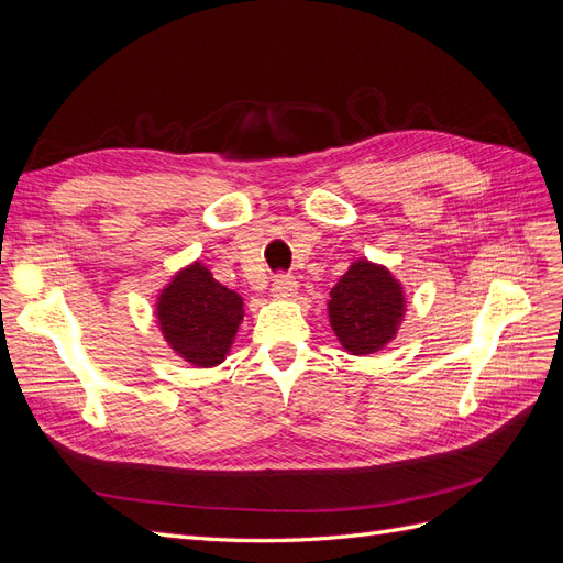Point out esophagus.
I'll return each mask as SVG.
<instances>
[{
    "label": "esophagus",
    "instance_id": "34e87169",
    "mask_svg": "<svg viewBox=\"0 0 563 563\" xmlns=\"http://www.w3.org/2000/svg\"><path fill=\"white\" fill-rule=\"evenodd\" d=\"M298 291V282L291 275H277L275 282H272V296L275 298H294Z\"/></svg>",
    "mask_w": 563,
    "mask_h": 563
}]
</instances>
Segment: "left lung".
<instances>
[{
    "label": "left lung",
    "instance_id": "obj_1",
    "mask_svg": "<svg viewBox=\"0 0 563 563\" xmlns=\"http://www.w3.org/2000/svg\"><path fill=\"white\" fill-rule=\"evenodd\" d=\"M406 312L404 288L391 272L356 261L331 288L329 321L345 352L366 356L395 340Z\"/></svg>",
    "mask_w": 563,
    "mask_h": 563
}]
</instances>
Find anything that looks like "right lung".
<instances>
[{"instance_id":"obj_1","label":"right lung","mask_w":563,"mask_h":563,"mask_svg":"<svg viewBox=\"0 0 563 563\" xmlns=\"http://www.w3.org/2000/svg\"><path fill=\"white\" fill-rule=\"evenodd\" d=\"M155 314L178 356L195 368H211L225 362L244 319V300L197 261L162 288Z\"/></svg>"}]
</instances>
